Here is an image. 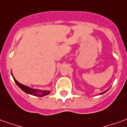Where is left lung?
<instances>
[{
    "label": "left lung",
    "mask_w": 127,
    "mask_h": 127,
    "mask_svg": "<svg viewBox=\"0 0 127 127\" xmlns=\"http://www.w3.org/2000/svg\"><path fill=\"white\" fill-rule=\"evenodd\" d=\"M105 92H103V93H101V94H103V93H105Z\"/></svg>",
    "instance_id": "1"
}]
</instances>
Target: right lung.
Here are the masks:
<instances>
[{"mask_svg": "<svg viewBox=\"0 0 127 127\" xmlns=\"http://www.w3.org/2000/svg\"><path fill=\"white\" fill-rule=\"evenodd\" d=\"M13 76V74H12ZM13 79H14V81L15 82L17 86L19 87L22 90H23L24 92H26V93H28V94H30V95H34V96H36V97H43V96H45V95H49L50 93V91H39L36 90V89H31V88L28 87L27 86H25V85H22L21 83H19V82H17L15 79L14 78V77L13 76ZM40 93H39V92Z\"/></svg>", "mask_w": 127, "mask_h": 127, "instance_id": "right-lung-1", "label": "right lung"}]
</instances>
